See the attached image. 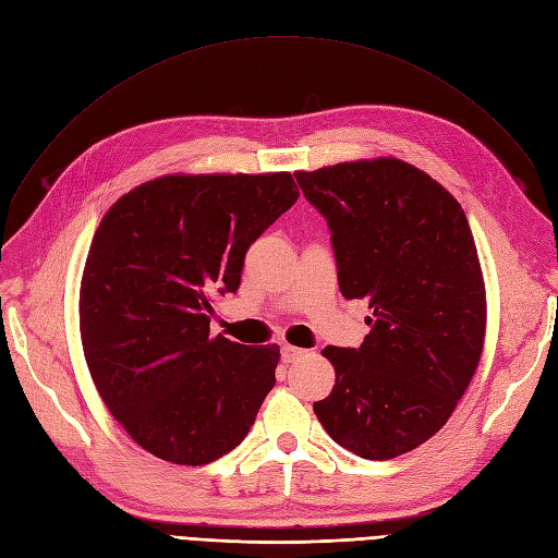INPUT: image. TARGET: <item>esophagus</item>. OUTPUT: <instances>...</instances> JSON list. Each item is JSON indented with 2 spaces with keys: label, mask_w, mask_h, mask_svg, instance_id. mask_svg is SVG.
<instances>
[{
  "label": "esophagus",
  "mask_w": 558,
  "mask_h": 558,
  "mask_svg": "<svg viewBox=\"0 0 558 558\" xmlns=\"http://www.w3.org/2000/svg\"><path fill=\"white\" fill-rule=\"evenodd\" d=\"M304 355H306V351L298 349V345H291V343H283L281 345V360L283 362H295V360H300Z\"/></svg>",
  "instance_id": "obj_1"
}]
</instances>
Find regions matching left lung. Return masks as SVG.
<instances>
[{"label": "left lung", "instance_id": "8db88e82", "mask_svg": "<svg viewBox=\"0 0 558 558\" xmlns=\"http://www.w3.org/2000/svg\"><path fill=\"white\" fill-rule=\"evenodd\" d=\"M328 221L339 291L369 300L360 349L328 345L337 380L314 403L335 444L392 459L452 415L485 341V281L469 219L427 172L399 159L295 172Z\"/></svg>", "mask_w": 558, "mask_h": 558}]
</instances>
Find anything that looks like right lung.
<instances>
[{"label":"right lung","instance_id":"add662e5","mask_svg":"<svg viewBox=\"0 0 558 558\" xmlns=\"http://www.w3.org/2000/svg\"><path fill=\"white\" fill-rule=\"evenodd\" d=\"M300 191L291 172L166 175L114 203L81 283L94 386L141 448L203 466L240 446L275 388L279 345L209 335L217 295Z\"/></svg>","mask_w":558,"mask_h":558}]
</instances>
